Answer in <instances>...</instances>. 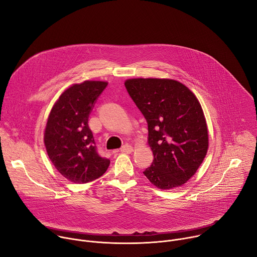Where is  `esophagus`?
I'll use <instances>...</instances> for the list:
<instances>
[{
  "mask_svg": "<svg viewBox=\"0 0 257 257\" xmlns=\"http://www.w3.org/2000/svg\"><path fill=\"white\" fill-rule=\"evenodd\" d=\"M120 152L121 153H124V154H130L133 152V147L130 146V145H123L121 148H120Z\"/></svg>",
  "mask_w": 257,
  "mask_h": 257,
  "instance_id": "34e87169",
  "label": "esophagus"
}]
</instances>
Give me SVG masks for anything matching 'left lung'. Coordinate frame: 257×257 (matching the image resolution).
Here are the masks:
<instances>
[{"mask_svg":"<svg viewBox=\"0 0 257 257\" xmlns=\"http://www.w3.org/2000/svg\"><path fill=\"white\" fill-rule=\"evenodd\" d=\"M124 85L148 123L154 160L145 176L161 189L184 184L202 163L209 147L198 100L174 80L131 79Z\"/></svg>","mask_w":257,"mask_h":257,"instance_id":"left-lung-1","label":"left lung"}]
</instances>
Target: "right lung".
Wrapping results in <instances>:
<instances>
[{
    "instance_id": "right-lung-1",
    "label": "right lung",
    "mask_w": 257,
    "mask_h": 257,
    "mask_svg": "<svg viewBox=\"0 0 257 257\" xmlns=\"http://www.w3.org/2000/svg\"><path fill=\"white\" fill-rule=\"evenodd\" d=\"M106 82L85 81L67 89L51 109L44 133L47 155L57 170L75 183H87L103 175L110 160L100 156L89 115Z\"/></svg>"
}]
</instances>
